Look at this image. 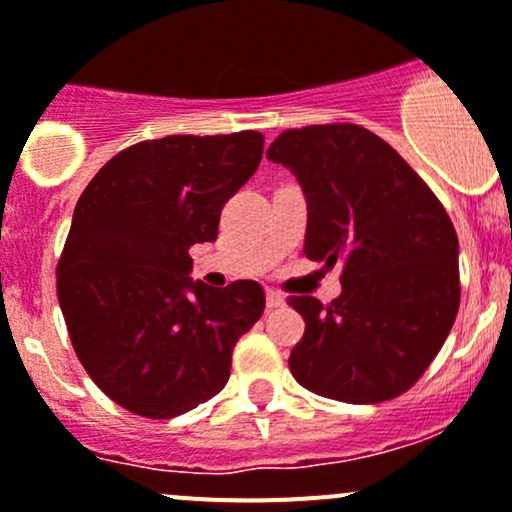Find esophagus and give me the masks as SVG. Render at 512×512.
Returning a JSON list of instances; mask_svg holds the SVG:
<instances>
[{"label": "esophagus", "instance_id": "obj_1", "mask_svg": "<svg viewBox=\"0 0 512 512\" xmlns=\"http://www.w3.org/2000/svg\"><path fill=\"white\" fill-rule=\"evenodd\" d=\"M279 306H284V297L279 292H272V289H267V309H279Z\"/></svg>", "mask_w": 512, "mask_h": 512}]
</instances>
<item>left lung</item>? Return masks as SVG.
Instances as JSON below:
<instances>
[{
	"label": "left lung",
	"mask_w": 512,
	"mask_h": 512,
	"mask_svg": "<svg viewBox=\"0 0 512 512\" xmlns=\"http://www.w3.org/2000/svg\"><path fill=\"white\" fill-rule=\"evenodd\" d=\"M267 159L287 166L304 191V255L343 262V289L328 306L289 297L306 321L289 370L306 390L353 405L402 395L459 311L454 223L412 166L360 125L287 129Z\"/></svg>",
	"instance_id": "obj_1"
}]
</instances>
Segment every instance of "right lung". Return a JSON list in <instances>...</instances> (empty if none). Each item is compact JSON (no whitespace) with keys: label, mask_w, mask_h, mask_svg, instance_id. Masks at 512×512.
<instances>
[{"label":"right lung","mask_w":512,"mask_h":512,"mask_svg":"<svg viewBox=\"0 0 512 512\" xmlns=\"http://www.w3.org/2000/svg\"><path fill=\"white\" fill-rule=\"evenodd\" d=\"M260 132L171 134L112 157L73 211L56 267L75 355L125 410L171 419L211 400L233 348L265 311L252 279L193 282L191 245L218 238L220 211L257 171Z\"/></svg>","instance_id":"1"}]
</instances>
